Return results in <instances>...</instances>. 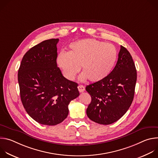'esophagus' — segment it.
Here are the masks:
<instances>
[{"label":"esophagus","instance_id":"1","mask_svg":"<svg viewBox=\"0 0 158 158\" xmlns=\"http://www.w3.org/2000/svg\"><path fill=\"white\" fill-rule=\"evenodd\" d=\"M77 88H78L79 91L80 93H82V92H84V91H85V87H84L82 85H78Z\"/></svg>","mask_w":158,"mask_h":158}]
</instances>
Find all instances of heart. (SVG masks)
Segmentation results:
<instances>
[{"mask_svg": "<svg viewBox=\"0 0 158 158\" xmlns=\"http://www.w3.org/2000/svg\"><path fill=\"white\" fill-rule=\"evenodd\" d=\"M118 53L110 44L94 39L78 40L70 44L68 52H60L56 63L64 77L73 81L81 70V81L98 82L106 78L116 64Z\"/></svg>", "mask_w": 158, "mask_h": 158, "instance_id": "1", "label": "heart"}]
</instances>
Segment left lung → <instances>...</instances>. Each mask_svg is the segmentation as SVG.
Wrapping results in <instances>:
<instances>
[{"mask_svg":"<svg viewBox=\"0 0 158 158\" xmlns=\"http://www.w3.org/2000/svg\"><path fill=\"white\" fill-rule=\"evenodd\" d=\"M137 72L129 52L123 46L114 69L104 79L85 87L91 96L86 113L93 121L107 125L122 118L134 99Z\"/></svg>","mask_w":158,"mask_h":158,"instance_id":"8db88e82","label":"left lung"}]
</instances>
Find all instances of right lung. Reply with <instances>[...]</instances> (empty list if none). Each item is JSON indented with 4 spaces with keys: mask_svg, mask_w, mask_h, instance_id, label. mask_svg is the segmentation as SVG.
<instances>
[{
    "mask_svg": "<svg viewBox=\"0 0 158 158\" xmlns=\"http://www.w3.org/2000/svg\"><path fill=\"white\" fill-rule=\"evenodd\" d=\"M59 39L46 40L30 49L18 71L20 99L27 114L48 126L68 116L69 102L79 96L78 84L66 79L57 67Z\"/></svg>",
    "mask_w": 158,
    "mask_h": 158,
    "instance_id": "obj_1",
    "label": "right lung"
}]
</instances>
